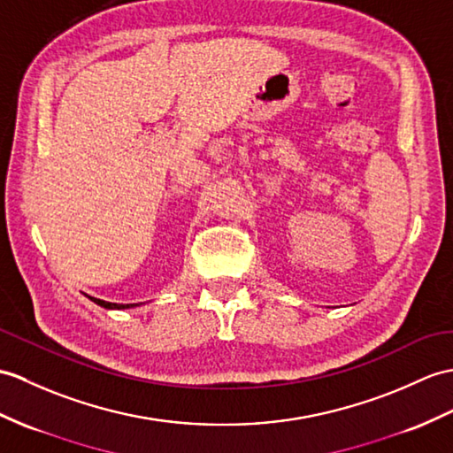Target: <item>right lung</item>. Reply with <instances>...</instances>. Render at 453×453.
I'll return each instance as SVG.
<instances>
[{
  "instance_id": "obj_1",
  "label": "right lung",
  "mask_w": 453,
  "mask_h": 453,
  "mask_svg": "<svg viewBox=\"0 0 453 453\" xmlns=\"http://www.w3.org/2000/svg\"><path fill=\"white\" fill-rule=\"evenodd\" d=\"M94 303L96 304H100V307H104V309H127V307H133L134 303H127V304H119V303H108V301H102V299H94V297H90Z\"/></svg>"
}]
</instances>
